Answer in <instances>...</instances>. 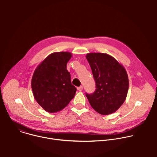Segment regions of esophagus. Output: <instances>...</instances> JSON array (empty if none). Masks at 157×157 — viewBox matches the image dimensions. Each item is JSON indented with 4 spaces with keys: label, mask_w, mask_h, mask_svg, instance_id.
I'll return each instance as SVG.
<instances>
[{
    "label": "esophagus",
    "mask_w": 157,
    "mask_h": 157,
    "mask_svg": "<svg viewBox=\"0 0 157 157\" xmlns=\"http://www.w3.org/2000/svg\"><path fill=\"white\" fill-rule=\"evenodd\" d=\"M77 89H78V91H82V89H83V86H81L78 87Z\"/></svg>",
    "instance_id": "esophagus-1"
}]
</instances>
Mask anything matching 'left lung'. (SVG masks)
<instances>
[{
  "instance_id": "left-lung-1",
  "label": "left lung",
  "mask_w": 157,
  "mask_h": 157,
  "mask_svg": "<svg viewBox=\"0 0 157 157\" xmlns=\"http://www.w3.org/2000/svg\"><path fill=\"white\" fill-rule=\"evenodd\" d=\"M86 57L96 84L93 94H86L89 104L101 115L115 113L124 102L128 90L125 68L107 53H89Z\"/></svg>"
}]
</instances>
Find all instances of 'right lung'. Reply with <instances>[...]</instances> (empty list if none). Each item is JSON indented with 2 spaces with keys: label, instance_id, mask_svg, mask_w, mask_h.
<instances>
[{
  "label": "right lung",
  "instance_id": "obj_1",
  "mask_svg": "<svg viewBox=\"0 0 157 157\" xmlns=\"http://www.w3.org/2000/svg\"><path fill=\"white\" fill-rule=\"evenodd\" d=\"M72 57L68 52H55L42 61L35 69L31 82L33 96L48 113H55L68 105L76 88L71 82L67 63Z\"/></svg>",
  "mask_w": 157,
  "mask_h": 157
}]
</instances>
